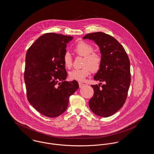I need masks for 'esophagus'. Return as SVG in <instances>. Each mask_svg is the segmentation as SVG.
Segmentation results:
<instances>
[{
    "mask_svg": "<svg viewBox=\"0 0 154 154\" xmlns=\"http://www.w3.org/2000/svg\"><path fill=\"white\" fill-rule=\"evenodd\" d=\"M79 87H80V88H82L83 86L85 85L84 84H83V83H79Z\"/></svg>",
    "mask_w": 154,
    "mask_h": 154,
    "instance_id": "34e87169",
    "label": "esophagus"
}]
</instances>
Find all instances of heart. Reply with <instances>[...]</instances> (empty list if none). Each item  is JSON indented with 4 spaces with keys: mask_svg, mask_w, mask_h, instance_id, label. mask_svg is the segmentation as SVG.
Masks as SVG:
<instances>
[{
    "mask_svg": "<svg viewBox=\"0 0 154 154\" xmlns=\"http://www.w3.org/2000/svg\"><path fill=\"white\" fill-rule=\"evenodd\" d=\"M74 51L79 56L84 57V67L80 69H74L69 72V78L72 80L83 82L90 74L91 70L94 72L98 71L101 65L102 58L100 54L93 52L94 48L90 44L81 41L77 43L73 48ZM63 64L66 68L70 69L72 65L71 54L65 53L63 57Z\"/></svg>",
    "mask_w": 154,
    "mask_h": 154,
    "instance_id": "1",
    "label": "heart"
}]
</instances>
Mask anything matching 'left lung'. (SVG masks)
Returning <instances> with one entry per match:
<instances>
[{"label": "left lung", "instance_id": "obj_1", "mask_svg": "<svg viewBox=\"0 0 154 154\" xmlns=\"http://www.w3.org/2000/svg\"><path fill=\"white\" fill-rule=\"evenodd\" d=\"M87 38L98 46L102 58L94 79L106 83L102 88L100 84L91 85L94 95L89 106L97 116L108 117L117 112L126 101L131 83L130 60L125 49L111 35L95 32L83 37Z\"/></svg>", "mask_w": 154, "mask_h": 154}]
</instances>
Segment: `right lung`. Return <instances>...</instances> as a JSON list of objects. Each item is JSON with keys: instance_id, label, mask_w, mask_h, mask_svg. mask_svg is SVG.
Masks as SVG:
<instances>
[{"instance_id": "1", "label": "right lung", "mask_w": 154, "mask_h": 154, "mask_svg": "<svg viewBox=\"0 0 154 154\" xmlns=\"http://www.w3.org/2000/svg\"><path fill=\"white\" fill-rule=\"evenodd\" d=\"M72 36L54 33L38 37L26 55L24 79L30 104L50 118L62 114L69 97L79 88L77 81L66 82L63 57Z\"/></svg>"}]
</instances>
